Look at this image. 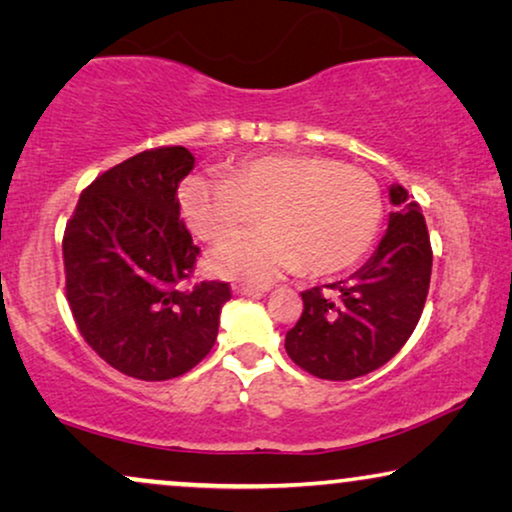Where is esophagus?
<instances>
[{"label":"esophagus","mask_w":512,"mask_h":512,"mask_svg":"<svg viewBox=\"0 0 512 512\" xmlns=\"http://www.w3.org/2000/svg\"><path fill=\"white\" fill-rule=\"evenodd\" d=\"M268 291V286H251V284H235L233 293L235 296H261Z\"/></svg>","instance_id":"34e87169"}]
</instances>
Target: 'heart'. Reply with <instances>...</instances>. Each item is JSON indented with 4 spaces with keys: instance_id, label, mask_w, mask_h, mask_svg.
<instances>
[{
    "instance_id": "b5f03b06",
    "label": "heart",
    "mask_w": 512,
    "mask_h": 512,
    "mask_svg": "<svg viewBox=\"0 0 512 512\" xmlns=\"http://www.w3.org/2000/svg\"><path fill=\"white\" fill-rule=\"evenodd\" d=\"M181 212L207 242L249 226L214 249L209 265L230 279L265 284L303 268L326 277L352 268L382 226V193L368 172L321 156L244 160L228 179L193 177L181 186Z\"/></svg>"
}]
</instances>
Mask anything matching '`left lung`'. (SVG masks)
<instances>
[{"label": "left lung", "instance_id": "left-lung-1", "mask_svg": "<svg viewBox=\"0 0 512 512\" xmlns=\"http://www.w3.org/2000/svg\"><path fill=\"white\" fill-rule=\"evenodd\" d=\"M394 212L375 254L349 279L303 291V314L286 333L291 361L321 380H354L394 359L422 317L431 242L422 209L391 184Z\"/></svg>", "mask_w": 512, "mask_h": 512}]
</instances>
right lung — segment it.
Segmentation results:
<instances>
[{
    "label": "right lung",
    "instance_id": "right-lung-1",
    "mask_svg": "<svg viewBox=\"0 0 512 512\" xmlns=\"http://www.w3.org/2000/svg\"><path fill=\"white\" fill-rule=\"evenodd\" d=\"M193 165L184 146L123 160L81 193L62 240L67 303L83 340L111 368L144 382L198 366L230 300L223 282L179 286L200 254L177 200Z\"/></svg>",
    "mask_w": 512,
    "mask_h": 512
}]
</instances>
